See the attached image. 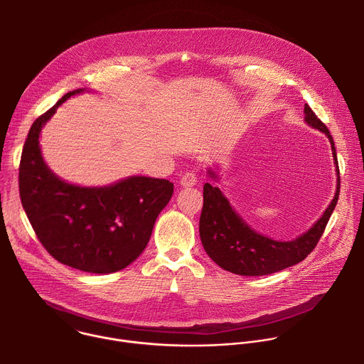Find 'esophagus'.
Wrapping results in <instances>:
<instances>
[{"label":"esophagus","instance_id":"1","mask_svg":"<svg viewBox=\"0 0 364 364\" xmlns=\"http://www.w3.org/2000/svg\"><path fill=\"white\" fill-rule=\"evenodd\" d=\"M197 183V176L196 173L193 171H186L183 176H181V180H180V184L183 187H191Z\"/></svg>","mask_w":364,"mask_h":364}]
</instances>
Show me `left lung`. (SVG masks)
<instances>
[{"label":"left lung","mask_w":364,"mask_h":364,"mask_svg":"<svg viewBox=\"0 0 364 364\" xmlns=\"http://www.w3.org/2000/svg\"><path fill=\"white\" fill-rule=\"evenodd\" d=\"M304 114L305 122L309 127L324 132L330 139L334 164L338 174L337 190L333 201L327 207L324 215L308 232L294 240L279 242L259 235L250 229L235 212L220 188L213 187L210 183H205L203 187V209L198 225L200 239L207 255L225 271L245 277H261L282 271L304 261L314 250L320 237L323 236L338 200L340 170L334 141L328 128L321 122V119L317 118L306 103ZM209 174L210 177L216 178L212 171H209Z\"/></svg>","instance_id":"1"}]
</instances>
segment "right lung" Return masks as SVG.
Returning a JSON list of instances; mask_svg holds the SVG:
<instances>
[{
    "label": "right lung",
    "instance_id": "right-lung-1",
    "mask_svg": "<svg viewBox=\"0 0 364 364\" xmlns=\"http://www.w3.org/2000/svg\"><path fill=\"white\" fill-rule=\"evenodd\" d=\"M83 90L66 93L33 122L18 168L20 197L38 240L56 261L83 272L112 274L142 253L174 184L134 176L108 187H79L50 171L40 131L59 105Z\"/></svg>",
    "mask_w": 364,
    "mask_h": 364
}]
</instances>
